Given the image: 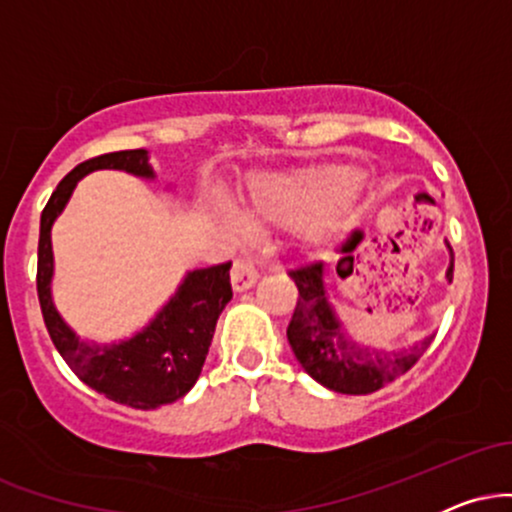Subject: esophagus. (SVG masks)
I'll return each mask as SVG.
<instances>
[{"label": "esophagus", "instance_id": "1", "mask_svg": "<svg viewBox=\"0 0 512 512\" xmlns=\"http://www.w3.org/2000/svg\"><path fill=\"white\" fill-rule=\"evenodd\" d=\"M257 279H260V274H257V267L255 262L248 260V257H240L233 264L231 269V284H233V291H248L252 286L257 284Z\"/></svg>", "mask_w": 512, "mask_h": 512}]
</instances>
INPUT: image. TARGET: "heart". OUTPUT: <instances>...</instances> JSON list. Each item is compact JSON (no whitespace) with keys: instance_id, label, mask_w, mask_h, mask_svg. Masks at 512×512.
I'll return each mask as SVG.
<instances>
[{"instance_id":"obj_1","label":"heart","mask_w":512,"mask_h":512,"mask_svg":"<svg viewBox=\"0 0 512 512\" xmlns=\"http://www.w3.org/2000/svg\"><path fill=\"white\" fill-rule=\"evenodd\" d=\"M363 199V175L351 166H317L293 173L260 175L250 182V221L267 226H303L305 243L317 250L332 248L356 223ZM233 231L243 221L228 214Z\"/></svg>"}]
</instances>
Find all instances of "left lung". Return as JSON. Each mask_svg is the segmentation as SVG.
Instances as JSON below:
<instances>
[{
	"mask_svg": "<svg viewBox=\"0 0 512 512\" xmlns=\"http://www.w3.org/2000/svg\"><path fill=\"white\" fill-rule=\"evenodd\" d=\"M445 281H452V248ZM337 274L344 276V262L337 264ZM298 286V303L293 310L286 337L305 373L320 385L330 387L342 395H370L380 387L392 383L414 366L424 351L431 346L436 332L426 334L419 342L409 346H375L354 339L346 330L330 298L327 284V264L313 262L289 274Z\"/></svg>",
	"mask_w": 512,
	"mask_h": 512,
	"instance_id": "1",
	"label": "left lung"
}]
</instances>
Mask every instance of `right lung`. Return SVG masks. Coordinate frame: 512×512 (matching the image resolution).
<instances>
[{
  "label": "right lung",
  "mask_w": 512,
  "mask_h": 512,
  "mask_svg": "<svg viewBox=\"0 0 512 512\" xmlns=\"http://www.w3.org/2000/svg\"><path fill=\"white\" fill-rule=\"evenodd\" d=\"M93 170H125L144 180H156L149 151H115L79 163L52 192L40 214L38 298L52 344L57 346L76 378L117 404L156 409L185 397L197 383L207 361L216 320L233 298L231 262L190 269L173 296L149 322L125 339L98 344L79 337L52 301V226L72 199L76 185Z\"/></svg>",
  "instance_id": "1"
}]
</instances>
